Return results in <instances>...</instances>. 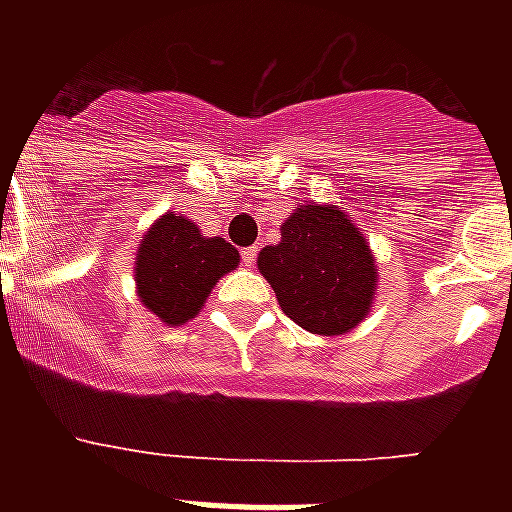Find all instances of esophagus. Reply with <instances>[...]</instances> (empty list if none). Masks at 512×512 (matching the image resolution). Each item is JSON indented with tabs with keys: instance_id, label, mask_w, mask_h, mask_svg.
<instances>
[{
	"instance_id": "obj_1",
	"label": "esophagus",
	"mask_w": 512,
	"mask_h": 512,
	"mask_svg": "<svg viewBox=\"0 0 512 512\" xmlns=\"http://www.w3.org/2000/svg\"><path fill=\"white\" fill-rule=\"evenodd\" d=\"M241 260H244V265H247V268H255V263H257V247L241 249Z\"/></svg>"
}]
</instances>
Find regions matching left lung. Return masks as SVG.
I'll list each match as a JSON object with an SVG mask.
<instances>
[{"label":"left lung","mask_w":512,"mask_h":512,"mask_svg":"<svg viewBox=\"0 0 512 512\" xmlns=\"http://www.w3.org/2000/svg\"><path fill=\"white\" fill-rule=\"evenodd\" d=\"M281 241L260 249L281 311L311 335L335 337L372 313L377 260L364 231L337 204H300L281 223Z\"/></svg>","instance_id":"8db88e82"}]
</instances>
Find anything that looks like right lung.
Segmentation results:
<instances>
[{
    "label": "right lung",
    "instance_id": "right-lung-1",
    "mask_svg": "<svg viewBox=\"0 0 512 512\" xmlns=\"http://www.w3.org/2000/svg\"><path fill=\"white\" fill-rule=\"evenodd\" d=\"M239 249L220 236H204L193 220L164 212L143 233L135 255V292L167 327L199 316L209 292L236 271Z\"/></svg>",
    "mask_w": 512,
    "mask_h": 512
}]
</instances>
